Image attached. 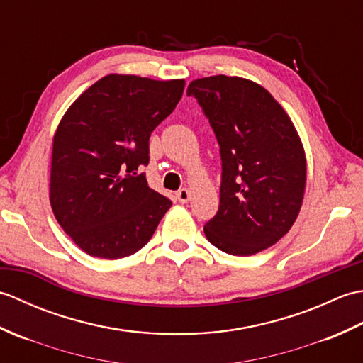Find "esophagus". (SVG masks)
I'll list each match as a JSON object with an SVG mask.
<instances>
[{"label": "esophagus", "mask_w": 363, "mask_h": 363, "mask_svg": "<svg viewBox=\"0 0 363 363\" xmlns=\"http://www.w3.org/2000/svg\"><path fill=\"white\" fill-rule=\"evenodd\" d=\"M176 198H177V201H179V203L186 204V203L189 201V199H190V190H189V189H181V190L176 194Z\"/></svg>", "instance_id": "obj_1"}]
</instances>
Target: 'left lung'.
I'll use <instances>...</instances> for the list:
<instances>
[{
    "label": "left lung",
    "instance_id": "left-lung-1",
    "mask_svg": "<svg viewBox=\"0 0 363 363\" xmlns=\"http://www.w3.org/2000/svg\"><path fill=\"white\" fill-rule=\"evenodd\" d=\"M209 118L221 152L220 207L204 226L207 240L233 256H252L289 233L307 181L303 142L268 90L238 76L189 84Z\"/></svg>",
    "mask_w": 363,
    "mask_h": 363
}]
</instances>
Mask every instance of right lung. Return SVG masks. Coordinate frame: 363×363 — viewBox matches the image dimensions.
<instances>
[{
	"instance_id": "1",
	"label": "right lung",
	"mask_w": 363,
	"mask_h": 363,
	"mask_svg": "<svg viewBox=\"0 0 363 363\" xmlns=\"http://www.w3.org/2000/svg\"><path fill=\"white\" fill-rule=\"evenodd\" d=\"M186 81L112 73L82 91L52 137L50 203L68 237L99 259L150 242L172 201L148 187L150 135L174 111Z\"/></svg>"
}]
</instances>
